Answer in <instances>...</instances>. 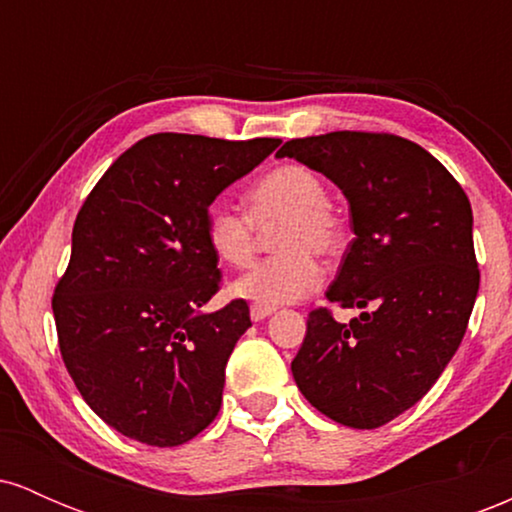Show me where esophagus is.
I'll return each instance as SVG.
<instances>
[{"label": "esophagus", "mask_w": 512, "mask_h": 512, "mask_svg": "<svg viewBox=\"0 0 512 512\" xmlns=\"http://www.w3.org/2000/svg\"><path fill=\"white\" fill-rule=\"evenodd\" d=\"M272 313H274V308H262V305H252V308H250L252 322H262L264 317H269Z\"/></svg>", "instance_id": "obj_1"}]
</instances>
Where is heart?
<instances>
[{
  "label": "heart",
  "mask_w": 512,
  "mask_h": 512,
  "mask_svg": "<svg viewBox=\"0 0 512 512\" xmlns=\"http://www.w3.org/2000/svg\"><path fill=\"white\" fill-rule=\"evenodd\" d=\"M327 202L330 192L315 170L286 163L245 192L248 214L211 204L204 238L216 260L231 267H245L255 255V226L281 221L274 233V248L281 252L238 276L231 284L233 296L262 308H279L313 293L320 284V264L313 252L330 257L344 243L342 219Z\"/></svg>",
  "instance_id": "1"
}]
</instances>
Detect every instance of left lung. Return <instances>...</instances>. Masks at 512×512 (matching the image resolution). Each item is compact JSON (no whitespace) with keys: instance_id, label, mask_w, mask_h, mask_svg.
I'll use <instances>...</instances> for the list:
<instances>
[{"instance_id":"left-lung-1","label":"left lung","mask_w":512,"mask_h":512,"mask_svg":"<svg viewBox=\"0 0 512 512\" xmlns=\"http://www.w3.org/2000/svg\"><path fill=\"white\" fill-rule=\"evenodd\" d=\"M276 156L342 190L354 240L327 298L368 308L349 325L313 310L293 380L337 424L378 428L431 390L467 332L479 291L472 207L438 158L395 134L291 139Z\"/></svg>"}]
</instances>
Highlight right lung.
I'll return each instance as SVG.
<instances>
[{"label":"right lung","mask_w":512,"mask_h":512,"mask_svg":"<svg viewBox=\"0 0 512 512\" xmlns=\"http://www.w3.org/2000/svg\"><path fill=\"white\" fill-rule=\"evenodd\" d=\"M279 144L154 134L86 197L52 313L76 390L122 436L175 448L219 414L228 356L252 322L243 298L202 310L221 286L204 219Z\"/></svg>","instance_id":"right-lung-1"}]
</instances>
